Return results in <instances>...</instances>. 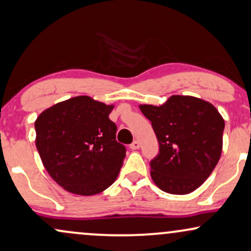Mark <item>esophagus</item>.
<instances>
[{"instance_id": "1", "label": "esophagus", "mask_w": 251, "mask_h": 251, "mask_svg": "<svg viewBox=\"0 0 251 251\" xmlns=\"http://www.w3.org/2000/svg\"><path fill=\"white\" fill-rule=\"evenodd\" d=\"M129 148L133 149V151H134V149H139V148H140V142H139L138 140L133 141L132 144L129 145Z\"/></svg>"}]
</instances>
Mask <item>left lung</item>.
I'll return each mask as SVG.
<instances>
[{
	"instance_id": "obj_1",
	"label": "left lung",
	"mask_w": 251,
	"mask_h": 251,
	"mask_svg": "<svg viewBox=\"0 0 251 251\" xmlns=\"http://www.w3.org/2000/svg\"><path fill=\"white\" fill-rule=\"evenodd\" d=\"M151 122L160 151L151 161V176L162 191L186 195L198 189L223 151L225 120L211 103L174 95L160 106L140 105Z\"/></svg>"
}]
</instances>
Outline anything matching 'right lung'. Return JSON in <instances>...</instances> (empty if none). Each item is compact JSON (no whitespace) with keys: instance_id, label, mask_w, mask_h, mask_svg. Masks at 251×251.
I'll return each instance as SVG.
<instances>
[{"instance_id":"obj_1","label":"right lung","mask_w":251,"mask_h":251,"mask_svg":"<svg viewBox=\"0 0 251 251\" xmlns=\"http://www.w3.org/2000/svg\"><path fill=\"white\" fill-rule=\"evenodd\" d=\"M113 105L89 96L63 100L41 112L34 123L36 146L50 176L66 191L100 193L115 182L126 155L109 119Z\"/></svg>"}]
</instances>
